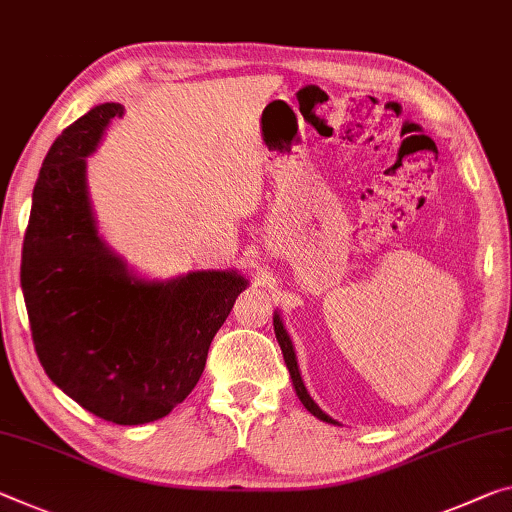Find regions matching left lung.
Here are the masks:
<instances>
[{
	"label": "left lung",
	"instance_id": "left-lung-1",
	"mask_svg": "<svg viewBox=\"0 0 512 512\" xmlns=\"http://www.w3.org/2000/svg\"><path fill=\"white\" fill-rule=\"evenodd\" d=\"M273 328H275V337H278V344H280V348H282V355H285V364H287V369H289L291 383H294V389H296L300 403H303L305 408L310 410L316 419L326 421V424H339V421L328 417L326 412H323V410L319 408V405L314 403L312 396L307 394L305 383H303V378H300V371H298V360H296V353H294V344H291V339H289L287 330H285V323H282L278 312L273 314Z\"/></svg>",
	"mask_w": 512,
	"mask_h": 512
}]
</instances>
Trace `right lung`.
<instances>
[{
    "label": "right lung",
    "instance_id": "right-lung-1",
    "mask_svg": "<svg viewBox=\"0 0 512 512\" xmlns=\"http://www.w3.org/2000/svg\"><path fill=\"white\" fill-rule=\"evenodd\" d=\"M123 111V104H100L52 143L34 186L20 282L52 383L95 417L139 426L191 394L248 280L237 271L145 280L102 241L86 157Z\"/></svg>",
    "mask_w": 512,
    "mask_h": 512
}]
</instances>
